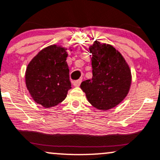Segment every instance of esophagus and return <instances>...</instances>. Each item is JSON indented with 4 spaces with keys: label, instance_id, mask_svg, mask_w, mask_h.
Wrapping results in <instances>:
<instances>
[{
    "label": "esophagus",
    "instance_id": "34e87169",
    "mask_svg": "<svg viewBox=\"0 0 160 160\" xmlns=\"http://www.w3.org/2000/svg\"><path fill=\"white\" fill-rule=\"evenodd\" d=\"M81 81H82L81 79H80V80H75V81H73V86H74V87H79V86L80 85V83H81Z\"/></svg>",
    "mask_w": 160,
    "mask_h": 160
}]
</instances>
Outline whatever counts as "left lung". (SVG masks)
I'll use <instances>...</instances> for the list:
<instances>
[{"label":"left lung","mask_w":160,"mask_h":160,"mask_svg":"<svg viewBox=\"0 0 160 160\" xmlns=\"http://www.w3.org/2000/svg\"><path fill=\"white\" fill-rule=\"evenodd\" d=\"M92 54V77L80 88L88 102L102 111L114 108L128 94L131 72L122 54L109 44L95 41L89 47Z\"/></svg>","instance_id":"1"}]
</instances>
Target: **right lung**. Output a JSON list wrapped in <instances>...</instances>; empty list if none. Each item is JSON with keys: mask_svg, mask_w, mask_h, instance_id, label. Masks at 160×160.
Wrapping results in <instances>:
<instances>
[{"mask_svg": "<svg viewBox=\"0 0 160 160\" xmlns=\"http://www.w3.org/2000/svg\"><path fill=\"white\" fill-rule=\"evenodd\" d=\"M68 50L61 45H49L42 49L26 68V88L32 99L45 108L58 106L71 89L66 61Z\"/></svg>", "mask_w": 160, "mask_h": 160, "instance_id": "right-lung-1", "label": "right lung"}]
</instances>
